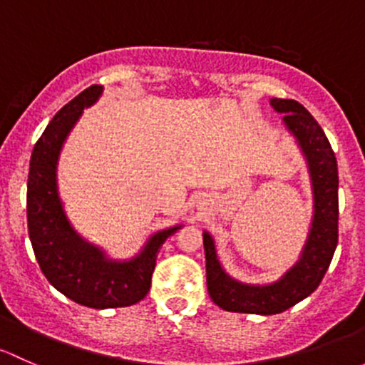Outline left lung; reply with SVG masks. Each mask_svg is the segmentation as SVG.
I'll use <instances>...</instances> for the list:
<instances>
[{"instance_id":"obj_1","label":"left lung","mask_w":365,"mask_h":365,"mask_svg":"<svg viewBox=\"0 0 365 365\" xmlns=\"http://www.w3.org/2000/svg\"><path fill=\"white\" fill-rule=\"evenodd\" d=\"M270 107L283 114V125L295 138L306 160L313 191V217L299 258L276 281L244 283L225 270L212 235L204 230L205 272L210 299L232 313L277 314L313 294L322 283L337 246V161L329 138L313 115L295 100L270 98Z\"/></svg>"}]
</instances>
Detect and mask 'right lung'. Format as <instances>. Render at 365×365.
Wrapping results in <instances>:
<instances>
[{"mask_svg":"<svg viewBox=\"0 0 365 365\" xmlns=\"http://www.w3.org/2000/svg\"><path fill=\"white\" fill-rule=\"evenodd\" d=\"M101 95L103 86H91L51 119L33 149L28 175V232L36 262L56 290L93 309L133 306L144 299L151 288L158 251L182 227L179 223L155 232L126 260L110 258L73 228L59 197V156L84 108Z\"/></svg>","mask_w":365,"mask_h":365,"instance_id":"1","label":"right lung"}]
</instances>
